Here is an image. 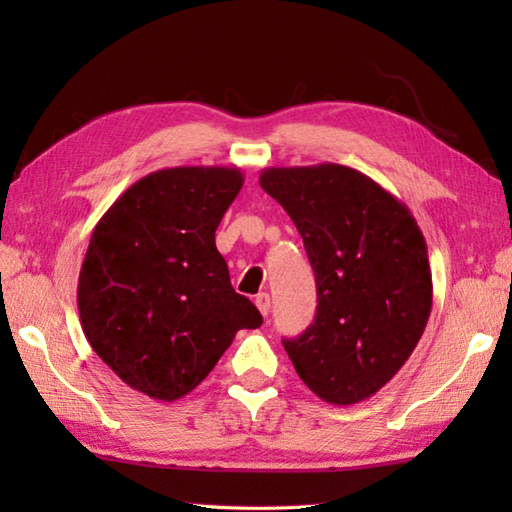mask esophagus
Returning <instances> with one entry per match:
<instances>
[{"label": "esophagus", "mask_w": 512, "mask_h": 512, "mask_svg": "<svg viewBox=\"0 0 512 512\" xmlns=\"http://www.w3.org/2000/svg\"><path fill=\"white\" fill-rule=\"evenodd\" d=\"M255 306L266 317V314L270 312V295H268V292H259V295L255 297Z\"/></svg>", "instance_id": "1"}]
</instances>
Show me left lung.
I'll return each mask as SVG.
<instances>
[{
    "mask_svg": "<svg viewBox=\"0 0 512 512\" xmlns=\"http://www.w3.org/2000/svg\"><path fill=\"white\" fill-rule=\"evenodd\" d=\"M262 189L284 206L317 277V317L284 341L299 378L330 405L383 389L427 328V242L405 202L365 173L323 162L270 167Z\"/></svg>",
    "mask_w": 512,
    "mask_h": 512,
    "instance_id": "8db88e82",
    "label": "left lung"
}]
</instances>
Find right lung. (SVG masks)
I'll return each instance as SVG.
<instances>
[{
	"label": "right lung",
	"instance_id": "add662e5",
	"mask_svg": "<svg viewBox=\"0 0 512 512\" xmlns=\"http://www.w3.org/2000/svg\"><path fill=\"white\" fill-rule=\"evenodd\" d=\"M237 167H171L134 182L94 226L76 303L92 350L125 385L173 402L198 387L262 314L237 295L215 228Z\"/></svg>",
	"mask_w": 512,
	"mask_h": 512
}]
</instances>
